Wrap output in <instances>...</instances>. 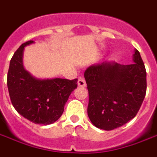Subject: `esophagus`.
I'll list each match as a JSON object with an SVG mask.
<instances>
[{
	"label": "esophagus",
	"instance_id": "1",
	"mask_svg": "<svg viewBox=\"0 0 157 157\" xmlns=\"http://www.w3.org/2000/svg\"><path fill=\"white\" fill-rule=\"evenodd\" d=\"M78 87H81V88H85L86 87V82L84 78H79L78 80Z\"/></svg>",
	"mask_w": 157,
	"mask_h": 157
}]
</instances>
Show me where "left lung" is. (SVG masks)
<instances>
[{
  "instance_id": "obj_1",
  "label": "left lung",
  "mask_w": 157,
  "mask_h": 157,
  "mask_svg": "<svg viewBox=\"0 0 157 157\" xmlns=\"http://www.w3.org/2000/svg\"><path fill=\"white\" fill-rule=\"evenodd\" d=\"M132 64L102 62L84 72L89 95L88 117L93 124L110 131L135 117L147 92V72L135 49Z\"/></svg>"
}]
</instances>
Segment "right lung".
I'll use <instances>...</instances> for the list:
<instances>
[{
    "mask_svg": "<svg viewBox=\"0 0 157 157\" xmlns=\"http://www.w3.org/2000/svg\"><path fill=\"white\" fill-rule=\"evenodd\" d=\"M33 40L22 44L10 59L7 87L10 101L21 116L37 124L56 122L63 114L69 95L78 86V79L33 77L23 65L25 47Z\"/></svg>",
    "mask_w": 157,
    "mask_h": 157,
    "instance_id": "1",
    "label": "right lung"
}]
</instances>
